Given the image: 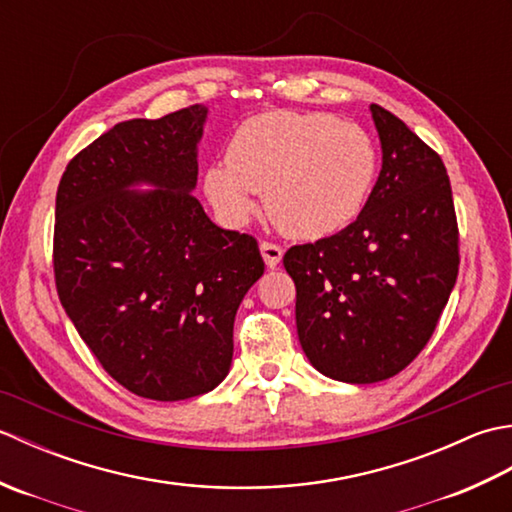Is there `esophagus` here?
<instances>
[{"mask_svg": "<svg viewBox=\"0 0 512 512\" xmlns=\"http://www.w3.org/2000/svg\"><path fill=\"white\" fill-rule=\"evenodd\" d=\"M259 250H262V257L268 268H277L281 257H284V248H281L279 244H273V242H262L259 244Z\"/></svg>", "mask_w": 512, "mask_h": 512, "instance_id": "obj_1", "label": "esophagus"}]
</instances>
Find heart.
I'll return each instance as SVG.
<instances>
[{"label": "heart", "mask_w": 512, "mask_h": 512, "mask_svg": "<svg viewBox=\"0 0 512 512\" xmlns=\"http://www.w3.org/2000/svg\"><path fill=\"white\" fill-rule=\"evenodd\" d=\"M378 154L361 125L332 114L275 110L248 118L211 162L202 189L217 217L244 226L266 191L270 217L292 237L321 239L363 213L374 189Z\"/></svg>", "instance_id": "1"}]
</instances>
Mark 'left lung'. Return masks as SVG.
Masks as SVG:
<instances>
[{"mask_svg":"<svg viewBox=\"0 0 512 512\" xmlns=\"http://www.w3.org/2000/svg\"><path fill=\"white\" fill-rule=\"evenodd\" d=\"M383 167L341 233L292 246L297 334L323 376L352 385L402 372L436 330L458 279V222L440 156L398 116L369 105Z\"/></svg>","mask_w":512,"mask_h":512,"instance_id":"obj_1","label":"left lung"}]
</instances>
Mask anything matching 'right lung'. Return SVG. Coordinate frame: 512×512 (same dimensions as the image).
I'll return each mask as SVG.
<instances>
[{
    "instance_id": "add662e5",
    "label": "right lung",
    "mask_w": 512,
    "mask_h": 512,
    "mask_svg": "<svg viewBox=\"0 0 512 512\" xmlns=\"http://www.w3.org/2000/svg\"><path fill=\"white\" fill-rule=\"evenodd\" d=\"M206 114L191 105L114 125L70 160L57 191L61 306L105 372L149 400L222 383L237 308L264 275L255 237L213 224L191 195Z\"/></svg>"
}]
</instances>
